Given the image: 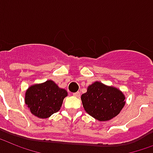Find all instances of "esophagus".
Wrapping results in <instances>:
<instances>
[{
  "label": "esophagus",
  "instance_id": "1",
  "mask_svg": "<svg viewBox=\"0 0 153 153\" xmlns=\"http://www.w3.org/2000/svg\"><path fill=\"white\" fill-rule=\"evenodd\" d=\"M73 96H75V97H80L81 96V94H80V92H76V93H73L72 94Z\"/></svg>",
  "mask_w": 153,
  "mask_h": 153
}]
</instances>
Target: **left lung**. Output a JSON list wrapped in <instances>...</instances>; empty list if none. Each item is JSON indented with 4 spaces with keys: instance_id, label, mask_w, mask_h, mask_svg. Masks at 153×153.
<instances>
[{
    "instance_id": "8db88e82",
    "label": "left lung",
    "mask_w": 153,
    "mask_h": 153,
    "mask_svg": "<svg viewBox=\"0 0 153 153\" xmlns=\"http://www.w3.org/2000/svg\"><path fill=\"white\" fill-rule=\"evenodd\" d=\"M120 90L96 81L81 95L85 111L99 121H108L117 116L125 105Z\"/></svg>"
}]
</instances>
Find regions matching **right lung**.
<instances>
[{"instance_id": "obj_1", "label": "right lung", "mask_w": 153, "mask_h": 153, "mask_svg": "<svg viewBox=\"0 0 153 153\" xmlns=\"http://www.w3.org/2000/svg\"><path fill=\"white\" fill-rule=\"evenodd\" d=\"M67 91L58 87L54 81L30 86L26 90L25 102L34 115L47 119L59 111Z\"/></svg>"}]
</instances>
